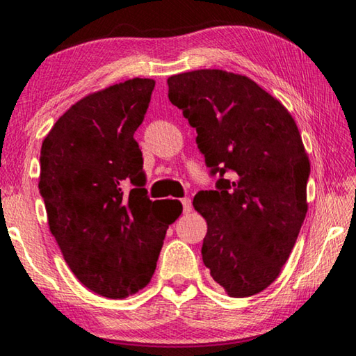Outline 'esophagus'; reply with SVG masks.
<instances>
[{"instance_id": "1", "label": "esophagus", "mask_w": 356, "mask_h": 356, "mask_svg": "<svg viewBox=\"0 0 356 356\" xmlns=\"http://www.w3.org/2000/svg\"><path fill=\"white\" fill-rule=\"evenodd\" d=\"M180 202H182L184 213H190L191 212V200H190V197H184V200H180Z\"/></svg>"}]
</instances>
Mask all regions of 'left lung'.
<instances>
[{
  "label": "left lung",
  "mask_w": 356,
  "mask_h": 356,
  "mask_svg": "<svg viewBox=\"0 0 356 356\" xmlns=\"http://www.w3.org/2000/svg\"><path fill=\"white\" fill-rule=\"evenodd\" d=\"M168 88L210 172L220 174L215 190L193 200L207 221L204 265L229 297H251L278 278L308 212L311 165L298 127L245 75L191 70L168 78Z\"/></svg>",
  "instance_id": "obj_1"
}]
</instances>
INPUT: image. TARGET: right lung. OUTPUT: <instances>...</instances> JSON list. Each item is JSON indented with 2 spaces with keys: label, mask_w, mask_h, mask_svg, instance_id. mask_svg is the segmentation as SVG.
<instances>
[{
  "label": "right lung",
  "mask_w": 356,
  "mask_h": 356,
  "mask_svg": "<svg viewBox=\"0 0 356 356\" xmlns=\"http://www.w3.org/2000/svg\"><path fill=\"white\" fill-rule=\"evenodd\" d=\"M155 81L134 78L72 105L40 149L39 191L64 261L89 291L125 298L149 284L182 204L150 201L135 131ZM131 190H128V186Z\"/></svg>",
  "instance_id": "right-lung-1"
}]
</instances>
